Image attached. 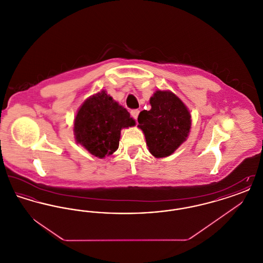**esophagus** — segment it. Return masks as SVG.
Returning <instances> with one entry per match:
<instances>
[{
  "instance_id": "1",
  "label": "esophagus",
  "mask_w": 263,
  "mask_h": 263,
  "mask_svg": "<svg viewBox=\"0 0 263 263\" xmlns=\"http://www.w3.org/2000/svg\"><path fill=\"white\" fill-rule=\"evenodd\" d=\"M139 112H140L139 109H133V110H131V115H132V117H133L134 119H137Z\"/></svg>"
}]
</instances>
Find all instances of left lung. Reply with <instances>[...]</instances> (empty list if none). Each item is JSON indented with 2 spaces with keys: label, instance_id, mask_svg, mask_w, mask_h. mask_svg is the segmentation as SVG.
Returning <instances> with one entry per match:
<instances>
[{
  "label": "left lung",
  "instance_id": "1",
  "mask_svg": "<svg viewBox=\"0 0 263 263\" xmlns=\"http://www.w3.org/2000/svg\"><path fill=\"white\" fill-rule=\"evenodd\" d=\"M150 104V110L139 114L138 127L145 135L151 154L165 158L186 141L191 115L185 104L170 90H157Z\"/></svg>",
  "mask_w": 263,
  "mask_h": 263
}]
</instances>
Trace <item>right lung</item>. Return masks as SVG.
<instances>
[{
	"instance_id": "add662e5",
	"label": "right lung",
	"mask_w": 263,
	"mask_h": 263,
	"mask_svg": "<svg viewBox=\"0 0 263 263\" xmlns=\"http://www.w3.org/2000/svg\"><path fill=\"white\" fill-rule=\"evenodd\" d=\"M135 125L130 113L105 90L85 100L74 121L76 142L95 157L103 159L118 149L122 128Z\"/></svg>"
}]
</instances>
